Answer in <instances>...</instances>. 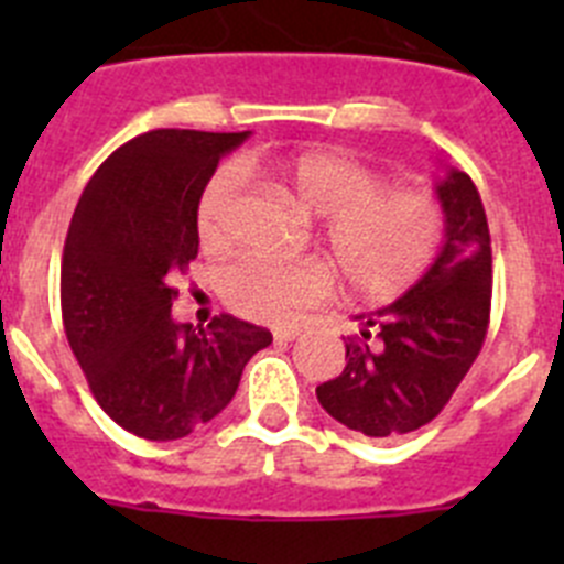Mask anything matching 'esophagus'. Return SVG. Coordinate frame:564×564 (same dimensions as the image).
<instances>
[{"label":"esophagus","mask_w":564,"mask_h":564,"mask_svg":"<svg viewBox=\"0 0 564 564\" xmlns=\"http://www.w3.org/2000/svg\"><path fill=\"white\" fill-rule=\"evenodd\" d=\"M299 336H302L299 327H276V330H273V338H276V341H293V338Z\"/></svg>","instance_id":"obj_1"}]
</instances>
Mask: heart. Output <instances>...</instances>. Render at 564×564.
I'll return each instance as SVG.
<instances>
[{
    "label": "heart",
    "instance_id": "b5f03b06",
    "mask_svg": "<svg viewBox=\"0 0 564 564\" xmlns=\"http://www.w3.org/2000/svg\"><path fill=\"white\" fill-rule=\"evenodd\" d=\"M279 188L296 208L325 220L322 237L344 282L356 296L383 302L415 288L437 262L446 239L443 212L432 197L410 188H383L370 166L347 154L311 149L271 166ZM234 169L214 174L197 208L203 246L228 242V214L237 197ZM333 271L322 259L279 262L246 257L223 271L226 305L253 322L285 325L322 305L333 293Z\"/></svg>",
    "mask_w": 564,
    "mask_h": 564
}]
</instances>
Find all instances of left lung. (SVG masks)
Returning a JSON list of instances; mask_svg holds the SVG:
<instances>
[{"label": "left lung", "mask_w": 564, "mask_h": 564, "mask_svg": "<svg viewBox=\"0 0 564 564\" xmlns=\"http://www.w3.org/2000/svg\"><path fill=\"white\" fill-rule=\"evenodd\" d=\"M446 239L415 288L361 318L347 338V367L318 383L330 417L367 437L406 435L441 415L475 364L491 311V237L486 208L466 172L435 183Z\"/></svg>", "instance_id": "left-lung-1"}]
</instances>
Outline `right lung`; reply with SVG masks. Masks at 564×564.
I'll use <instances>...</instances> for the list:
<instances>
[{
	"label": "right lung",
	"mask_w": 564,
	"mask_h": 564,
	"mask_svg": "<svg viewBox=\"0 0 564 564\" xmlns=\"http://www.w3.org/2000/svg\"><path fill=\"white\" fill-rule=\"evenodd\" d=\"M251 132L152 129L89 177L62 259V316L89 390L118 426L177 441L231 403L265 327L228 313L177 325L169 276L197 257V208L220 158Z\"/></svg>",
	"instance_id": "right-lung-1"
}]
</instances>
